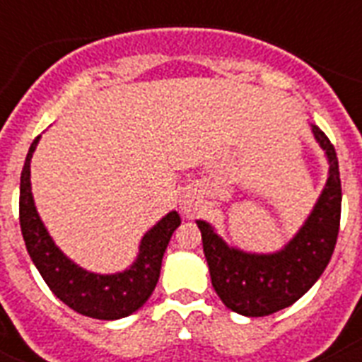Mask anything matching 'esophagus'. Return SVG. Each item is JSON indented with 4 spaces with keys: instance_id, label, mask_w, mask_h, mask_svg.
<instances>
[{
    "instance_id": "34e87169",
    "label": "esophagus",
    "mask_w": 362,
    "mask_h": 362,
    "mask_svg": "<svg viewBox=\"0 0 362 362\" xmlns=\"http://www.w3.org/2000/svg\"><path fill=\"white\" fill-rule=\"evenodd\" d=\"M180 209L186 216H193L195 214V210H197V203H195V199L189 197V195H184L180 201Z\"/></svg>"
}]
</instances>
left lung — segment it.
I'll list each match as a JSON object with an SVG mask.
<instances>
[{
    "mask_svg": "<svg viewBox=\"0 0 362 362\" xmlns=\"http://www.w3.org/2000/svg\"><path fill=\"white\" fill-rule=\"evenodd\" d=\"M329 159V178L320 201L284 250L269 255L229 247L206 221H197L210 278L227 308L247 317H263L291 306L314 286L331 261L340 229L342 184L337 150L329 136L312 125Z\"/></svg>",
    "mask_w": 362,
    "mask_h": 362,
    "instance_id": "obj_1",
    "label": "left lung"
}]
</instances>
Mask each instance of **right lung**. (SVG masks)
Segmentation results:
<instances>
[{
  "label": "right lung",
  "mask_w": 362,
  "mask_h": 362,
  "mask_svg": "<svg viewBox=\"0 0 362 362\" xmlns=\"http://www.w3.org/2000/svg\"><path fill=\"white\" fill-rule=\"evenodd\" d=\"M35 141L25 156L20 175V229L25 247L50 291L75 312L93 320H120L141 308L159 280L161 259L173 233L180 226L178 212H169L142 237L139 257L118 274H93L81 269L62 253L37 214L31 197L30 161Z\"/></svg>",
  "instance_id": "1"
}]
</instances>
